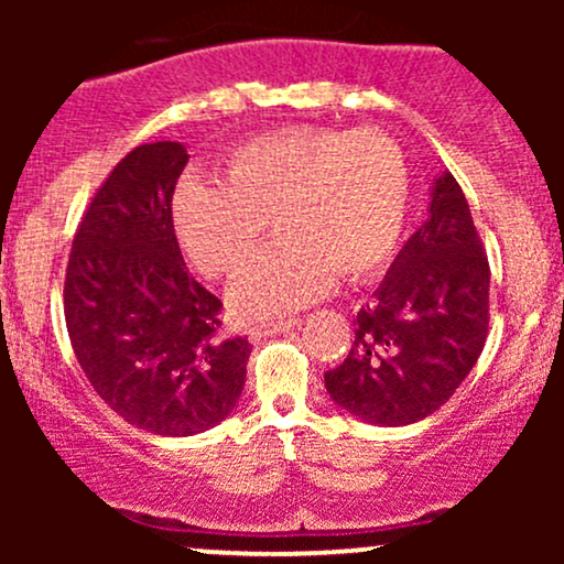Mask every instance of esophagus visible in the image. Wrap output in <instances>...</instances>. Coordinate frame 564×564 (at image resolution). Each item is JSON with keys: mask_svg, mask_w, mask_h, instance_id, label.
Instances as JSON below:
<instances>
[{"mask_svg": "<svg viewBox=\"0 0 564 564\" xmlns=\"http://www.w3.org/2000/svg\"><path fill=\"white\" fill-rule=\"evenodd\" d=\"M302 318H275V321H264V323H257V326L249 328V334L254 336V339H260V336H273V334H283L289 332V328L300 326Z\"/></svg>", "mask_w": 564, "mask_h": 564, "instance_id": "34e87169", "label": "esophagus"}]
</instances>
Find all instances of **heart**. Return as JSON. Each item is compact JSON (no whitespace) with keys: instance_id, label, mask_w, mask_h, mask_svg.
I'll list each match as a JSON object with an SVG mask.
<instances>
[{"instance_id":"b5f03b06","label":"heart","mask_w":564,"mask_h":564,"mask_svg":"<svg viewBox=\"0 0 564 564\" xmlns=\"http://www.w3.org/2000/svg\"><path fill=\"white\" fill-rule=\"evenodd\" d=\"M411 206V170L377 127H286L236 145L215 183L185 180L172 198L180 249L206 278H232L268 219L278 241L232 283L243 318L302 307L334 278L366 281L398 249Z\"/></svg>"}]
</instances>
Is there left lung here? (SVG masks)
Wrapping results in <instances>:
<instances>
[{"instance_id": "left-lung-1", "label": "left lung", "mask_w": 564, "mask_h": 564, "mask_svg": "<svg viewBox=\"0 0 564 564\" xmlns=\"http://www.w3.org/2000/svg\"><path fill=\"white\" fill-rule=\"evenodd\" d=\"M490 264L453 174L432 187L430 219L355 318L345 364L326 371L336 405L403 426L435 413L480 358L490 321Z\"/></svg>"}]
</instances>
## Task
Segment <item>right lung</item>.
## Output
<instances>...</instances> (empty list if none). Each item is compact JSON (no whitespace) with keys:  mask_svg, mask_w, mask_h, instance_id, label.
I'll list each match as a JSON object with an SVG mask.
<instances>
[{"mask_svg":"<svg viewBox=\"0 0 564 564\" xmlns=\"http://www.w3.org/2000/svg\"><path fill=\"white\" fill-rule=\"evenodd\" d=\"M180 142L129 151L97 187L68 254L63 313L70 347L111 411L153 435L223 422L251 345L225 334L223 302L191 275L172 228L187 164Z\"/></svg>","mask_w":564,"mask_h":564,"instance_id":"1","label":"right lung"}]
</instances>
